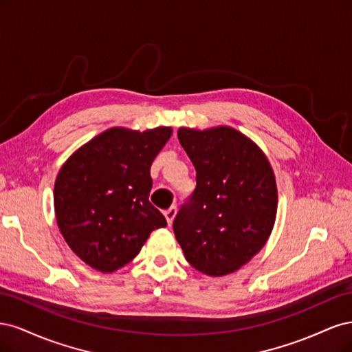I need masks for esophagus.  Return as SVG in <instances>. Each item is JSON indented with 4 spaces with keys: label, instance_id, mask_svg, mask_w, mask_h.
<instances>
[{
    "label": "esophagus",
    "instance_id": "34e87169",
    "mask_svg": "<svg viewBox=\"0 0 352 352\" xmlns=\"http://www.w3.org/2000/svg\"><path fill=\"white\" fill-rule=\"evenodd\" d=\"M176 212H177V207H176V206H172V207H170L168 210H166V211H164V216H166V220H167V223H168V226L172 225V223H173L175 216H176Z\"/></svg>",
    "mask_w": 352,
    "mask_h": 352
}]
</instances>
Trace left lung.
<instances>
[{"label": "left lung", "mask_w": 352, "mask_h": 352, "mask_svg": "<svg viewBox=\"0 0 352 352\" xmlns=\"http://www.w3.org/2000/svg\"><path fill=\"white\" fill-rule=\"evenodd\" d=\"M180 145L197 172V186L173 221L185 258L197 270L225 276L247 264L267 242L278 210L269 160L232 127H180Z\"/></svg>", "instance_id": "8db88e82"}]
</instances>
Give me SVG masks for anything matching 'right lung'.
Returning <instances> with one entry per match:
<instances>
[{
    "label": "right lung",
    "mask_w": 352,
    "mask_h": 352,
    "mask_svg": "<svg viewBox=\"0 0 352 352\" xmlns=\"http://www.w3.org/2000/svg\"><path fill=\"white\" fill-rule=\"evenodd\" d=\"M170 127L136 132L113 127L61 167L54 208L61 235L91 267L110 273L140 254L150 233L167 226L150 202V167Z\"/></svg>",
    "instance_id": "1"
}]
</instances>
